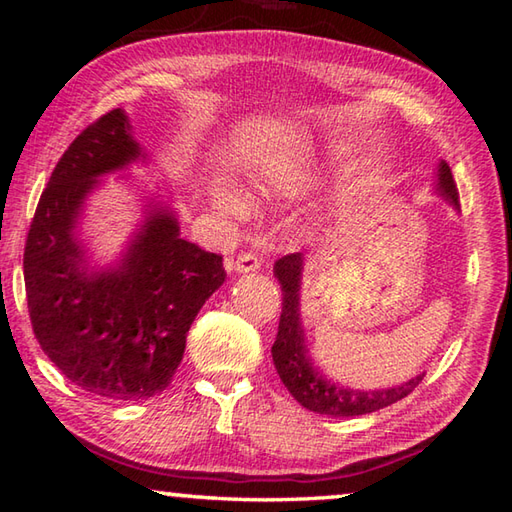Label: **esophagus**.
Here are the masks:
<instances>
[{"instance_id": "esophagus-1", "label": "esophagus", "mask_w": 512, "mask_h": 512, "mask_svg": "<svg viewBox=\"0 0 512 512\" xmlns=\"http://www.w3.org/2000/svg\"><path fill=\"white\" fill-rule=\"evenodd\" d=\"M259 266H262V259H259L255 253H241L235 262V271L250 273V271H257Z\"/></svg>"}]
</instances>
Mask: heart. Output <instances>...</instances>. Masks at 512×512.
I'll use <instances>...</instances> for the list:
<instances>
[{"mask_svg": "<svg viewBox=\"0 0 512 512\" xmlns=\"http://www.w3.org/2000/svg\"><path fill=\"white\" fill-rule=\"evenodd\" d=\"M214 205L216 210L232 221H246L250 219V214H253V203H250V198L244 192H239L237 187L230 185L214 189Z\"/></svg>", "mask_w": 512, "mask_h": 512, "instance_id": "heart-1", "label": "heart"}]
</instances>
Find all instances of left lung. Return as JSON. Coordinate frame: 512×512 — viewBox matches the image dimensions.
I'll return each instance as SVG.
<instances>
[{
	"label": "left lung",
	"mask_w": 512,
	"mask_h": 512,
	"mask_svg": "<svg viewBox=\"0 0 512 512\" xmlns=\"http://www.w3.org/2000/svg\"><path fill=\"white\" fill-rule=\"evenodd\" d=\"M436 192L458 210V189L452 169L445 160L438 164ZM273 273L282 287V314L277 327L275 343L271 348L273 363L282 384L305 409L332 415V418H354V415L375 413L384 406L400 402L420 384L424 375L404 381L400 386L379 388V391H359V388L341 386L339 381L327 379L314 363L305 345V329L300 320V280H302V255L291 253L277 259Z\"/></svg>",
	"instance_id": "8db88e82"
}]
</instances>
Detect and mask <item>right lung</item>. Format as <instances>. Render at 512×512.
I'll return each mask as SVG.
<instances>
[{"instance_id":"add662e5","label":"right lung","mask_w":512,"mask_h":512,"mask_svg":"<svg viewBox=\"0 0 512 512\" xmlns=\"http://www.w3.org/2000/svg\"><path fill=\"white\" fill-rule=\"evenodd\" d=\"M128 115L110 110L67 146L24 246L29 316L42 352L90 395L137 402L162 393L187 332L225 282L223 257L180 237L176 214L149 203L115 264H90L76 223L101 176L144 160Z\"/></svg>"}]
</instances>
